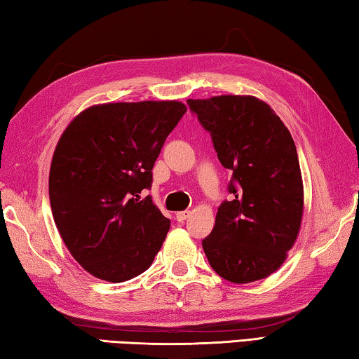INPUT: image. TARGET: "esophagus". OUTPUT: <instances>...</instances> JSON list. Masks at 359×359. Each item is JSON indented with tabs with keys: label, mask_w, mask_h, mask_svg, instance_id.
<instances>
[{
	"label": "esophagus",
	"mask_w": 359,
	"mask_h": 359,
	"mask_svg": "<svg viewBox=\"0 0 359 359\" xmlns=\"http://www.w3.org/2000/svg\"><path fill=\"white\" fill-rule=\"evenodd\" d=\"M189 216H191V211L189 210L178 211V213H176V219H178L180 222H184L187 218H189Z\"/></svg>",
	"instance_id": "34e87169"
}]
</instances>
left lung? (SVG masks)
<instances>
[{
  "mask_svg": "<svg viewBox=\"0 0 359 359\" xmlns=\"http://www.w3.org/2000/svg\"><path fill=\"white\" fill-rule=\"evenodd\" d=\"M187 104L232 173V198L219 205L213 231L202 240L210 266L232 283L266 278L285 262L302 221L294 140L273 109L255 97L221 95Z\"/></svg>",
  "mask_w": 359,
  "mask_h": 359,
  "instance_id": "1",
  "label": "left lung"
}]
</instances>
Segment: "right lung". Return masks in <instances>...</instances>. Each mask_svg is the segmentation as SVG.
<instances>
[{
    "mask_svg": "<svg viewBox=\"0 0 359 359\" xmlns=\"http://www.w3.org/2000/svg\"><path fill=\"white\" fill-rule=\"evenodd\" d=\"M186 107L180 102L104 103L74 117L49 173L55 226L93 277L121 283L148 269L170 219L148 196L156 158Z\"/></svg>",
    "mask_w": 359,
    "mask_h": 359,
    "instance_id": "right-lung-1",
    "label": "right lung"
}]
</instances>
